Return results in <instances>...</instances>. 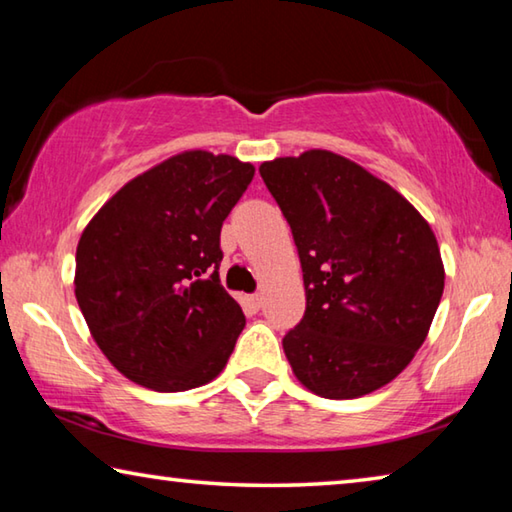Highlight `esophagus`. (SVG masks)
<instances>
[{
  "instance_id": "1",
  "label": "esophagus",
  "mask_w": 512,
  "mask_h": 512,
  "mask_svg": "<svg viewBox=\"0 0 512 512\" xmlns=\"http://www.w3.org/2000/svg\"><path fill=\"white\" fill-rule=\"evenodd\" d=\"M246 305L253 311H257L259 307H262V296H259V293H253V296L246 298Z\"/></svg>"
}]
</instances>
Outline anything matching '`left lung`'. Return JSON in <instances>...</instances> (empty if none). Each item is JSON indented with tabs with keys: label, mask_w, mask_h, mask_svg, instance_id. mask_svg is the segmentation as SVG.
<instances>
[{
	"label": "left lung",
	"mask_w": 512,
	"mask_h": 512,
	"mask_svg": "<svg viewBox=\"0 0 512 512\" xmlns=\"http://www.w3.org/2000/svg\"><path fill=\"white\" fill-rule=\"evenodd\" d=\"M296 241L307 309L282 339L293 375L354 400L409 366L445 289L422 214L361 164L311 149L259 167Z\"/></svg>",
	"instance_id": "left-lung-1"
}]
</instances>
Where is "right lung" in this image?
<instances>
[{
    "label": "right lung",
    "instance_id": "obj_1",
    "mask_svg": "<svg viewBox=\"0 0 512 512\" xmlns=\"http://www.w3.org/2000/svg\"><path fill=\"white\" fill-rule=\"evenodd\" d=\"M255 176L250 162L185 151L126 183L85 225L74 293L121 375L178 393L212 381L246 325L221 287V225Z\"/></svg>",
    "mask_w": 512,
    "mask_h": 512
}]
</instances>
